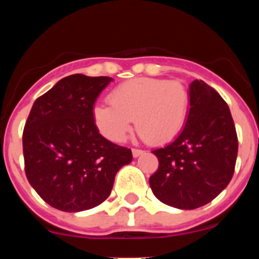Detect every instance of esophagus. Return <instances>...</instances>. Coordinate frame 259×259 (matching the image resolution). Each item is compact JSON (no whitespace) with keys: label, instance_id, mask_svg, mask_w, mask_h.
<instances>
[{"label":"esophagus","instance_id":"esophagus-1","mask_svg":"<svg viewBox=\"0 0 259 259\" xmlns=\"http://www.w3.org/2000/svg\"><path fill=\"white\" fill-rule=\"evenodd\" d=\"M133 156L134 158H138L139 155H142L143 153H144V150H142V149H133Z\"/></svg>","mask_w":259,"mask_h":259}]
</instances>
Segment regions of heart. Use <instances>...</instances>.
Wrapping results in <instances>:
<instances>
[{
    "label": "heart",
    "instance_id": "heart-1",
    "mask_svg": "<svg viewBox=\"0 0 259 259\" xmlns=\"http://www.w3.org/2000/svg\"><path fill=\"white\" fill-rule=\"evenodd\" d=\"M108 103L94 106L99 132L111 142H122L135 119L144 139L155 145L176 139L187 124L190 96L180 81L138 77L120 83L109 94Z\"/></svg>",
    "mask_w": 259,
    "mask_h": 259
}]
</instances>
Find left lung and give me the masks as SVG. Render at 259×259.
<instances>
[{
  "instance_id": "1",
  "label": "left lung",
  "mask_w": 259,
  "mask_h": 259,
  "mask_svg": "<svg viewBox=\"0 0 259 259\" xmlns=\"http://www.w3.org/2000/svg\"><path fill=\"white\" fill-rule=\"evenodd\" d=\"M187 124L171 144L151 153L159 168L149 178L154 195L164 204L195 209L211 202L231 182L238 138L228 105L202 80L189 86Z\"/></svg>"
}]
</instances>
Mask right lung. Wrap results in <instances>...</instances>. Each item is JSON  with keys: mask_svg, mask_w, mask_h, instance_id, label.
I'll return each mask as SVG.
<instances>
[{"mask_svg": "<svg viewBox=\"0 0 259 259\" xmlns=\"http://www.w3.org/2000/svg\"><path fill=\"white\" fill-rule=\"evenodd\" d=\"M111 77H64L36 99L22 134L25 173L48 204L62 211L88 210L110 195L132 150L99 133L93 109Z\"/></svg>", "mask_w": 259, "mask_h": 259, "instance_id": "1", "label": "right lung"}]
</instances>
